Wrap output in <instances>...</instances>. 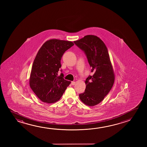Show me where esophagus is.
<instances>
[{
	"instance_id": "esophagus-1",
	"label": "esophagus",
	"mask_w": 147,
	"mask_h": 147,
	"mask_svg": "<svg viewBox=\"0 0 147 147\" xmlns=\"http://www.w3.org/2000/svg\"><path fill=\"white\" fill-rule=\"evenodd\" d=\"M71 84L72 85V86H74L75 84V82H71Z\"/></svg>"
}]
</instances>
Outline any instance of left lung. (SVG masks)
<instances>
[{
  "label": "left lung",
  "mask_w": 147,
  "mask_h": 147,
  "mask_svg": "<svg viewBox=\"0 0 147 147\" xmlns=\"http://www.w3.org/2000/svg\"><path fill=\"white\" fill-rule=\"evenodd\" d=\"M74 42L84 51L92 67L91 72L93 73L86 80L85 91L79 96L87 106H96L108 94L115 80L108 49L100 39L92 35H86Z\"/></svg>",
  "instance_id": "8db88e82"
}]
</instances>
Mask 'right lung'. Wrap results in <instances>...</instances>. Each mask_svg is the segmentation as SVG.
<instances>
[{"instance_id":"add662e5","label":"right lung","mask_w":147,"mask_h":147,"mask_svg":"<svg viewBox=\"0 0 147 147\" xmlns=\"http://www.w3.org/2000/svg\"><path fill=\"white\" fill-rule=\"evenodd\" d=\"M74 44L72 41L52 39L46 41L36 55L32 65L29 84L38 98L48 104L58 101L71 83L58 76L60 60L65 51Z\"/></svg>"}]
</instances>
